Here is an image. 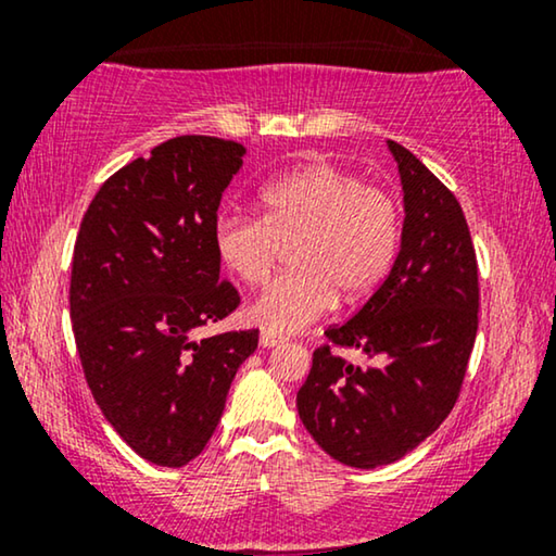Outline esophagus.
I'll use <instances>...</instances> for the list:
<instances>
[{
  "label": "esophagus",
  "mask_w": 556,
  "mask_h": 556,
  "mask_svg": "<svg viewBox=\"0 0 556 556\" xmlns=\"http://www.w3.org/2000/svg\"><path fill=\"white\" fill-rule=\"evenodd\" d=\"M283 341H286V339L280 337V333H273V331H263V333H261V346H265V349L283 344Z\"/></svg>",
  "instance_id": "34e87169"
}]
</instances>
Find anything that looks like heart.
<instances>
[{
    "instance_id": "1",
    "label": "heart",
    "mask_w": 556,
    "mask_h": 556,
    "mask_svg": "<svg viewBox=\"0 0 556 556\" xmlns=\"http://www.w3.org/2000/svg\"><path fill=\"white\" fill-rule=\"evenodd\" d=\"M263 217L219 215L215 250L242 283L263 286L291 245L293 268L265 288L250 318L293 333L331 308L337 291L354 301L390 270L400 238L397 202L382 187L333 164H306L265 181Z\"/></svg>"
}]
</instances>
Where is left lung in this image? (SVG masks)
<instances>
[{
	"mask_svg": "<svg viewBox=\"0 0 556 556\" xmlns=\"http://www.w3.org/2000/svg\"><path fill=\"white\" fill-rule=\"evenodd\" d=\"M405 192L400 253L384 283L326 344L299 390L306 430L333 460L377 468L440 428L458 400L478 331V263L458 200L413 151L387 141ZM359 348L354 368L330 352Z\"/></svg>",
	"mask_w": 556,
	"mask_h": 556,
	"instance_id": "1",
	"label": "left lung"
}]
</instances>
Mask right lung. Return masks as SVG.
<instances>
[{
  "mask_svg": "<svg viewBox=\"0 0 556 556\" xmlns=\"http://www.w3.org/2000/svg\"><path fill=\"white\" fill-rule=\"evenodd\" d=\"M245 147L177 136L103 181L73 250L71 318L86 382L143 460L181 468L204 451L257 329L194 339L238 308L219 280L215 223Z\"/></svg>",
  "mask_w": 556,
  "mask_h": 556,
  "instance_id": "add662e5",
  "label": "right lung"
}]
</instances>
